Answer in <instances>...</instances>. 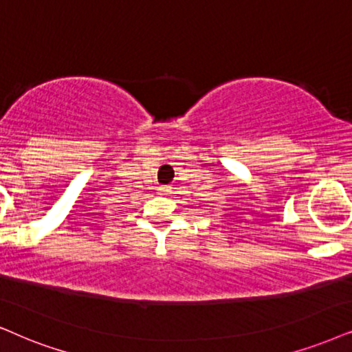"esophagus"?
Masks as SVG:
<instances>
[{
	"instance_id": "esophagus-1",
	"label": "esophagus",
	"mask_w": 352,
	"mask_h": 352,
	"mask_svg": "<svg viewBox=\"0 0 352 352\" xmlns=\"http://www.w3.org/2000/svg\"><path fill=\"white\" fill-rule=\"evenodd\" d=\"M159 190H161V195H166L167 191H168L167 186H161V188H159Z\"/></svg>"
}]
</instances>
